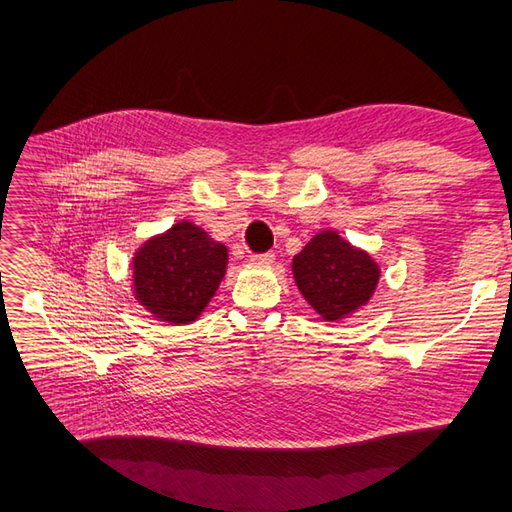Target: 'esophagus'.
Masks as SVG:
<instances>
[{
  "instance_id": "obj_1",
  "label": "esophagus",
  "mask_w": 512,
  "mask_h": 512,
  "mask_svg": "<svg viewBox=\"0 0 512 512\" xmlns=\"http://www.w3.org/2000/svg\"><path fill=\"white\" fill-rule=\"evenodd\" d=\"M250 262L257 266H273L275 264V255L273 253H264V255H250Z\"/></svg>"
}]
</instances>
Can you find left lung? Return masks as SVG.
<instances>
[{
    "instance_id": "left-lung-1",
    "label": "left lung",
    "mask_w": 512,
    "mask_h": 512,
    "mask_svg": "<svg viewBox=\"0 0 512 512\" xmlns=\"http://www.w3.org/2000/svg\"><path fill=\"white\" fill-rule=\"evenodd\" d=\"M292 277L321 321L339 323L372 301L380 266L365 248L354 246L339 231L325 228L292 257Z\"/></svg>"
}]
</instances>
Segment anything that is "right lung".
<instances>
[{"mask_svg":"<svg viewBox=\"0 0 512 512\" xmlns=\"http://www.w3.org/2000/svg\"><path fill=\"white\" fill-rule=\"evenodd\" d=\"M228 266V248L202 226L180 220L151 235L132 257V295L165 325L200 319Z\"/></svg>","mask_w":512,"mask_h":512,"instance_id":"right-lung-1","label":"right lung"}]
</instances>
